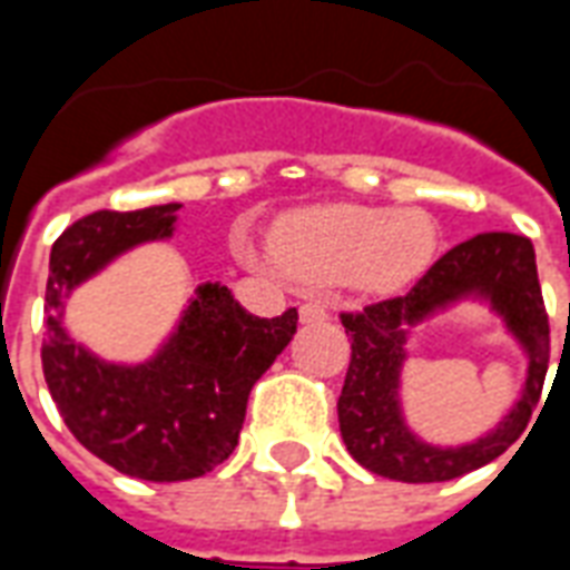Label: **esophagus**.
Segmentation results:
<instances>
[{
	"label": "esophagus",
	"instance_id": "34e87169",
	"mask_svg": "<svg viewBox=\"0 0 570 570\" xmlns=\"http://www.w3.org/2000/svg\"><path fill=\"white\" fill-rule=\"evenodd\" d=\"M298 317H302V323H323L330 314H326L321 302H305L302 311H298Z\"/></svg>",
	"mask_w": 570,
	"mask_h": 570
}]
</instances>
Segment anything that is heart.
I'll return each instance as SVG.
<instances>
[{
    "mask_svg": "<svg viewBox=\"0 0 570 570\" xmlns=\"http://www.w3.org/2000/svg\"><path fill=\"white\" fill-rule=\"evenodd\" d=\"M272 240L286 272L314 284L396 286L428 268L436 228L421 210L330 204L286 213Z\"/></svg>",
    "mask_w": 570,
    "mask_h": 570,
    "instance_id": "b5f03b06",
    "label": "heart"
}]
</instances>
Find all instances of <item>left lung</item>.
Segmentation results:
<instances>
[{"label":"left lung","instance_id":"obj_1","mask_svg":"<svg viewBox=\"0 0 570 570\" xmlns=\"http://www.w3.org/2000/svg\"><path fill=\"white\" fill-rule=\"evenodd\" d=\"M461 301L485 304L527 354V384L508 415L461 446H433L407 428L402 366L411 326ZM351 333V366L338 396V428L347 452L396 482H445L489 464L513 445L538 406L550 366V321L538 284L534 247L522 235L485 232L436 259L406 296L342 314Z\"/></svg>","mask_w":570,"mask_h":570}]
</instances>
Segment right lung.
Listing matches in <instances>:
<instances>
[{"label":"right lung","mask_w":570,"mask_h":570,"mask_svg":"<svg viewBox=\"0 0 570 570\" xmlns=\"http://www.w3.org/2000/svg\"><path fill=\"white\" fill-rule=\"evenodd\" d=\"M183 204L97 210L51 247L45 289L42 370L72 436L125 476L183 482L204 476L235 452L247 400L262 372L296 333V308L256 317L223 284H200L174 333L142 363H112L63 326L72 289L121 253L167 240Z\"/></svg>","instance_id":"1"}]
</instances>
